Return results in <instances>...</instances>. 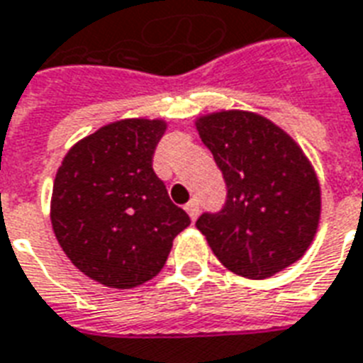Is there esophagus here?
Instances as JSON below:
<instances>
[{
    "label": "esophagus",
    "mask_w": 363,
    "mask_h": 363,
    "mask_svg": "<svg viewBox=\"0 0 363 363\" xmlns=\"http://www.w3.org/2000/svg\"><path fill=\"white\" fill-rule=\"evenodd\" d=\"M185 212L189 214V218H191V220H197V216H199V201L197 199H193V201H189V203L185 204Z\"/></svg>",
    "instance_id": "34e87169"
}]
</instances>
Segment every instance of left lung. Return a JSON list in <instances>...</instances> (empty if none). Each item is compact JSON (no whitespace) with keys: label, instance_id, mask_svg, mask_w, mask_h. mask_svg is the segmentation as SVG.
I'll return each instance as SVG.
<instances>
[{"label":"left lung","instance_id":"8db88e82","mask_svg":"<svg viewBox=\"0 0 363 363\" xmlns=\"http://www.w3.org/2000/svg\"><path fill=\"white\" fill-rule=\"evenodd\" d=\"M225 182L222 211L197 230L233 274L266 279L301 258L320 223V184L295 141L260 114L222 111L197 120Z\"/></svg>","mask_w":363,"mask_h":363}]
</instances>
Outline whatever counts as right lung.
Instances as JSON below:
<instances>
[{
	"label": "right lung",
	"mask_w": 363,
	"mask_h": 363,
	"mask_svg": "<svg viewBox=\"0 0 363 363\" xmlns=\"http://www.w3.org/2000/svg\"><path fill=\"white\" fill-rule=\"evenodd\" d=\"M162 120L128 118L78 141L59 166L51 223L70 262L114 289L159 274L172 241L191 220L152 170Z\"/></svg>",
	"instance_id": "1"
}]
</instances>
